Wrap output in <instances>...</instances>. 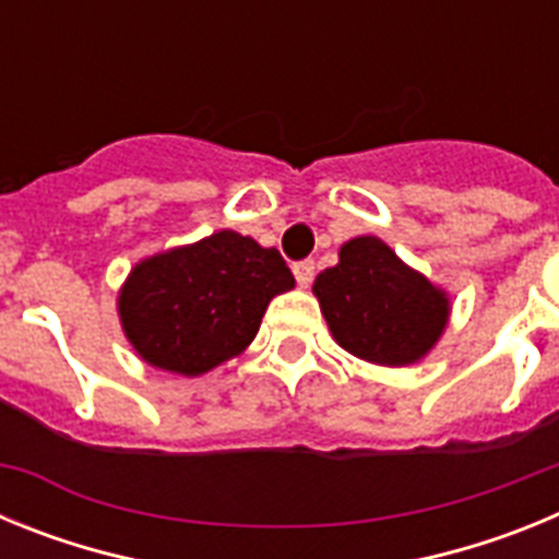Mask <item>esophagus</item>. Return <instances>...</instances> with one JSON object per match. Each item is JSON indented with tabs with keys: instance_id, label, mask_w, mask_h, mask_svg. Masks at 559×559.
<instances>
[{
	"instance_id": "obj_1",
	"label": "esophagus",
	"mask_w": 559,
	"mask_h": 559,
	"mask_svg": "<svg viewBox=\"0 0 559 559\" xmlns=\"http://www.w3.org/2000/svg\"><path fill=\"white\" fill-rule=\"evenodd\" d=\"M313 274H316L313 260H302V263L294 265V276H296V283H299V288H308V285L313 283Z\"/></svg>"
}]
</instances>
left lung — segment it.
<instances>
[{
    "label": "left lung",
    "instance_id": "8db88e82",
    "mask_svg": "<svg viewBox=\"0 0 559 559\" xmlns=\"http://www.w3.org/2000/svg\"><path fill=\"white\" fill-rule=\"evenodd\" d=\"M313 296L335 344L378 367L423 360L451 322L448 290L374 235L341 246L338 263L316 276Z\"/></svg>",
    "mask_w": 559,
    "mask_h": 559
}]
</instances>
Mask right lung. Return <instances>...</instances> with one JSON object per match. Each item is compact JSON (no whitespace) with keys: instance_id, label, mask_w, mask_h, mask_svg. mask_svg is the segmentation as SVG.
Listing matches in <instances>:
<instances>
[{"instance_id":"1","label":"right lung","mask_w":559,"mask_h":559,"mask_svg":"<svg viewBox=\"0 0 559 559\" xmlns=\"http://www.w3.org/2000/svg\"><path fill=\"white\" fill-rule=\"evenodd\" d=\"M294 285L280 251L221 229L142 257L117 294V316L147 367L199 378L243 353L271 299Z\"/></svg>"}]
</instances>
